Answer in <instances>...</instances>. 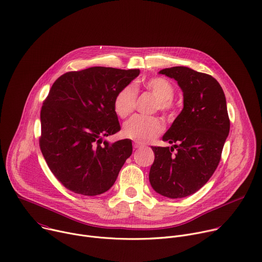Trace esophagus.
Returning a JSON list of instances; mask_svg holds the SVG:
<instances>
[{"mask_svg": "<svg viewBox=\"0 0 262 262\" xmlns=\"http://www.w3.org/2000/svg\"><path fill=\"white\" fill-rule=\"evenodd\" d=\"M142 146H143V144H141V143H138V142H135L134 143V148H141Z\"/></svg>", "mask_w": 262, "mask_h": 262, "instance_id": "esophagus-1", "label": "esophagus"}]
</instances>
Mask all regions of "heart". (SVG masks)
<instances>
[{
  "mask_svg": "<svg viewBox=\"0 0 262 262\" xmlns=\"http://www.w3.org/2000/svg\"><path fill=\"white\" fill-rule=\"evenodd\" d=\"M143 86L148 90L157 99L156 110L165 115L172 113V98L174 89L171 83L162 77H154L143 82ZM136 91L133 85L128 84L122 88L114 99V111L120 118L128 117L135 110ZM163 123L157 117L135 116L125 122L123 135L138 143H147L163 132Z\"/></svg>",
  "mask_w": 262,
  "mask_h": 262,
  "instance_id": "1",
  "label": "heart"
}]
</instances>
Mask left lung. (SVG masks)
<instances>
[{
	"mask_svg": "<svg viewBox=\"0 0 262 262\" xmlns=\"http://www.w3.org/2000/svg\"><path fill=\"white\" fill-rule=\"evenodd\" d=\"M159 73L178 81L184 107L163 136V141L174 145L151 146L155 161L149 182L159 194L182 199L195 193L217 168L230 130L227 102L221 84L211 75L187 67Z\"/></svg>",
	"mask_w": 262,
	"mask_h": 262,
	"instance_id": "8db88e82",
	"label": "left lung"
}]
</instances>
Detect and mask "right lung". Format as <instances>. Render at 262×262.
<instances>
[{
  "instance_id": "right-lung-1",
  "label": "right lung",
  "mask_w": 262,
  "mask_h": 262,
  "mask_svg": "<svg viewBox=\"0 0 262 262\" xmlns=\"http://www.w3.org/2000/svg\"><path fill=\"white\" fill-rule=\"evenodd\" d=\"M139 74V69L92 67L53 83L40 111L39 147L70 191L89 196L107 191L130 157V140L110 144L103 138L120 130L114 99Z\"/></svg>"
}]
</instances>
